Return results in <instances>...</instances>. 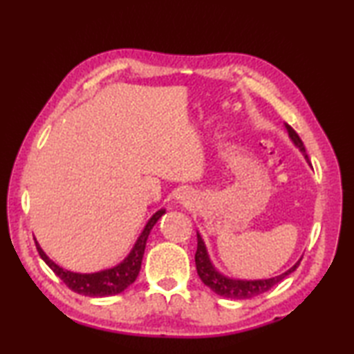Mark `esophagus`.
Wrapping results in <instances>:
<instances>
[{
	"instance_id": "34e87169",
	"label": "esophagus",
	"mask_w": 354,
	"mask_h": 354,
	"mask_svg": "<svg viewBox=\"0 0 354 354\" xmlns=\"http://www.w3.org/2000/svg\"><path fill=\"white\" fill-rule=\"evenodd\" d=\"M178 200H179V203H183V205H189V203L192 201V192L181 190L178 195Z\"/></svg>"
}]
</instances>
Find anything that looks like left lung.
Listing matches in <instances>:
<instances>
[{
    "label": "left lung",
    "mask_w": 354,
    "mask_h": 354,
    "mask_svg": "<svg viewBox=\"0 0 354 354\" xmlns=\"http://www.w3.org/2000/svg\"><path fill=\"white\" fill-rule=\"evenodd\" d=\"M284 127L287 129V134L290 137V140L293 142V145L303 153L304 159H306V162L309 164V158L306 154V149H304L301 139H299L298 134L292 129V127H289V124L284 123ZM196 241H198V247H196V253H195V263H196L198 277L201 278L203 283L209 287V289L217 293V295L225 297V298L247 299V298L261 295V293L270 290L273 286L281 283L287 274L295 272L297 267L299 266V261H301V259L297 261L295 266H292L287 272L268 279H234V278L225 277L223 273H220L217 268L214 267V263L211 262V259H209L206 245L203 242L200 232H196Z\"/></svg>",
    "instance_id": "left-lung-1"
}]
</instances>
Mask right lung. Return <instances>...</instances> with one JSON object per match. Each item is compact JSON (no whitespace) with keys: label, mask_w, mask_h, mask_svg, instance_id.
<instances>
[{"label":"right lung","mask_w":354,"mask_h":354,"mask_svg":"<svg viewBox=\"0 0 354 354\" xmlns=\"http://www.w3.org/2000/svg\"><path fill=\"white\" fill-rule=\"evenodd\" d=\"M165 214V209H160L156 214L151 215V218L147 221L145 227L140 232V236L137 237L134 247L131 248L128 256L124 257L122 262H118L117 266L111 268H104V270L93 272V273H77L71 270H65L61 266H57L55 261H51L50 257L35 241V247L41 259L46 262V266L55 272L59 278H61L67 287L71 290L80 293V295L86 297H109L122 293L124 289L134 283L136 278L139 277L143 253H145L147 241L149 232H151L153 226L158 223V220Z\"/></svg>","instance_id":"add662e5"}]
</instances>
